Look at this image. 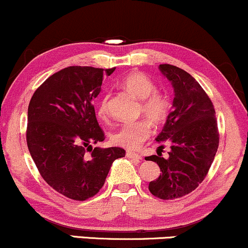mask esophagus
<instances>
[{"instance_id":"obj_1","label":"esophagus","mask_w":248,"mask_h":248,"mask_svg":"<svg viewBox=\"0 0 248 248\" xmlns=\"http://www.w3.org/2000/svg\"><path fill=\"white\" fill-rule=\"evenodd\" d=\"M126 157L130 158V159H133V160H141V155H137V154H133V152H126Z\"/></svg>"}]
</instances>
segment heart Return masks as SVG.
<instances>
[{"mask_svg":"<svg viewBox=\"0 0 248 248\" xmlns=\"http://www.w3.org/2000/svg\"><path fill=\"white\" fill-rule=\"evenodd\" d=\"M122 85L125 90L141 101V111L144 116L152 124L158 125L166 119L170 111V101L165 94L155 93V83L146 75L133 71L122 79ZM108 99L104 96L98 103L97 113L101 118L108 116ZM150 135V125L145 121L129 122L119 125L111 133L110 139L113 145L124 147L127 150L138 149Z\"/></svg>","mask_w":248,"mask_h":248,"instance_id":"obj_1","label":"heart"}]
</instances>
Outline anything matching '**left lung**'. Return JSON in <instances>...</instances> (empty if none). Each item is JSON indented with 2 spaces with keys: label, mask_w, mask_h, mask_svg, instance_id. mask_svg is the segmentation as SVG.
I'll return each mask as SVG.
<instances>
[{
  "label": "left lung",
  "mask_w": 248,
  "mask_h": 248,
  "mask_svg": "<svg viewBox=\"0 0 248 248\" xmlns=\"http://www.w3.org/2000/svg\"><path fill=\"white\" fill-rule=\"evenodd\" d=\"M159 70L173 88L172 112L155 138L158 155H150L160 168V176L150 182L149 190L158 198L169 200L196 190L206 177L219 145L216 111L204 89L188 72L170 64ZM164 143L171 150L166 158L157 152Z\"/></svg>",
  "instance_id": "8db88e82"
}]
</instances>
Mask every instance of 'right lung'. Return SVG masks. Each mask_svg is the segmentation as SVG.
<instances>
[{
    "mask_svg": "<svg viewBox=\"0 0 248 248\" xmlns=\"http://www.w3.org/2000/svg\"><path fill=\"white\" fill-rule=\"evenodd\" d=\"M113 71L69 66L50 76L30 99L28 149L43 179L70 199L98 193L113 161L125 155L121 147L91 145L104 140L93 101L104 74Z\"/></svg>",
    "mask_w": 248,
    "mask_h": 248,
    "instance_id": "obj_1",
    "label": "right lung"
}]
</instances>
